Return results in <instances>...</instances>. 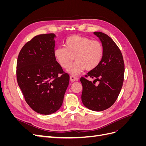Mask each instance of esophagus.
<instances>
[{"label": "esophagus", "mask_w": 146, "mask_h": 146, "mask_svg": "<svg viewBox=\"0 0 146 146\" xmlns=\"http://www.w3.org/2000/svg\"><path fill=\"white\" fill-rule=\"evenodd\" d=\"M70 80L72 81V82H74V81H77L78 80V78L75 77V76H70Z\"/></svg>", "instance_id": "esophagus-1"}]
</instances>
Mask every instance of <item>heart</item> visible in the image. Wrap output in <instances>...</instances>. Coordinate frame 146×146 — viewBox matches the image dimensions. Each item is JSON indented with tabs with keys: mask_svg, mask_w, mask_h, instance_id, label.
Listing matches in <instances>:
<instances>
[{
	"mask_svg": "<svg viewBox=\"0 0 146 146\" xmlns=\"http://www.w3.org/2000/svg\"><path fill=\"white\" fill-rule=\"evenodd\" d=\"M65 47H58L54 51L55 58L62 68L68 69V72L77 76L83 70L96 69L104 56V47L98 41L92 40L87 37L72 35L64 42Z\"/></svg>",
	"mask_w": 146,
	"mask_h": 146,
	"instance_id": "heart-1",
	"label": "heart"
}]
</instances>
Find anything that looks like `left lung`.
<instances>
[{
	"label": "left lung",
	"instance_id": "obj_1",
	"mask_svg": "<svg viewBox=\"0 0 146 146\" xmlns=\"http://www.w3.org/2000/svg\"><path fill=\"white\" fill-rule=\"evenodd\" d=\"M94 34L102 44L104 56L98 67L85 76L95 78L93 82L80 78L82 101L88 109L101 111L111 107L120 93L124 77V61L121 50L111 38L102 32ZM97 81L100 82L98 86L95 84Z\"/></svg>",
	"mask_w": 146,
	"mask_h": 146
}]
</instances>
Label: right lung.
<instances>
[{
	"label": "right lung",
	"mask_w": 146,
	"mask_h": 146,
	"mask_svg": "<svg viewBox=\"0 0 146 146\" xmlns=\"http://www.w3.org/2000/svg\"><path fill=\"white\" fill-rule=\"evenodd\" d=\"M55 37L54 33L35 36L21 48L17 60V81L26 102L41 114L60 108L69 83V74L56 61Z\"/></svg>",
	"instance_id": "obj_1"
}]
</instances>
